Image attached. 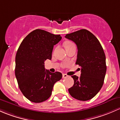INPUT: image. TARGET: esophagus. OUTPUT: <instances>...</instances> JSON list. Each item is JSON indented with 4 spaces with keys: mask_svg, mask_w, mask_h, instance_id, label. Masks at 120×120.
Wrapping results in <instances>:
<instances>
[{
    "mask_svg": "<svg viewBox=\"0 0 120 120\" xmlns=\"http://www.w3.org/2000/svg\"><path fill=\"white\" fill-rule=\"evenodd\" d=\"M69 76H68L67 75H66V74H63L62 75V77L64 79H66V78H67V77H68Z\"/></svg>",
    "mask_w": 120,
    "mask_h": 120,
    "instance_id": "1",
    "label": "esophagus"
}]
</instances>
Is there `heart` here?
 <instances>
[{"mask_svg":"<svg viewBox=\"0 0 120 120\" xmlns=\"http://www.w3.org/2000/svg\"><path fill=\"white\" fill-rule=\"evenodd\" d=\"M72 44H73V43H71V42H67V43H65V47H66L69 46V45H72Z\"/></svg>","mask_w":120,"mask_h":120,"instance_id":"heart-1","label":"heart"}]
</instances>
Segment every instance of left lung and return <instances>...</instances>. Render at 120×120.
<instances>
[{
  "label": "left lung",
  "mask_w": 120,
  "mask_h": 120,
  "mask_svg": "<svg viewBox=\"0 0 120 120\" xmlns=\"http://www.w3.org/2000/svg\"><path fill=\"white\" fill-rule=\"evenodd\" d=\"M65 38L76 43L77 56L76 64L81 68V76H71L74 84L69 89L70 95L79 101L93 98L101 90L106 72V56L101 43L88 30L81 29Z\"/></svg>",
  "instance_id": "left-lung-1"
}]
</instances>
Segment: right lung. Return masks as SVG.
I'll return each mask as SVG.
<instances>
[{"label": "right lung", "mask_w": 120, "mask_h": 120, "mask_svg": "<svg viewBox=\"0 0 120 120\" xmlns=\"http://www.w3.org/2000/svg\"><path fill=\"white\" fill-rule=\"evenodd\" d=\"M61 39L60 34L36 29L25 37L17 50L15 77L22 93L31 102L47 100L54 84L62 79L61 73H51L44 68V61L51 60L54 45Z\"/></svg>", "instance_id": "right-lung-1"}]
</instances>
